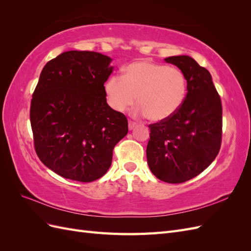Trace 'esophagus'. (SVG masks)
<instances>
[{"label": "esophagus", "instance_id": "esophagus-1", "mask_svg": "<svg viewBox=\"0 0 251 251\" xmlns=\"http://www.w3.org/2000/svg\"><path fill=\"white\" fill-rule=\"evenodd\" d=\"M135 126H136V123H134L132 120H128V128H130V130H133Z\"/></svg>", "mask_w": 251, "mask_h": 251}]
</instances>
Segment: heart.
<instances>
[{
    "instance_id": "b5f03b06",
    "label": "heart",
    "mask_w": 251,
    "mask_h": 251,
    "mask_svg": "<svg viewBox=\"0 0 251 251\" xmlns=\"http://www.w3.org/2000/svg\"><path fill=\"white\" fill-rule=\"evenodd\" d=\"M188 79L179 68L138 60L126 66L121 76L112 75L104 83L110 107L124 112L135 102L137 116L147 115L151 121L170 118L183 104L187 96Z\"/></svg>"
}]
</instances>
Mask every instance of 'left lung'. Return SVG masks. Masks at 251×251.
Returning a JSON list of instances; mask_svg holds the SVG:
<instances>
[{
    "instance_id": "1",
    "label": "left lung",
    "mask_w": 251,
    "mask_h": 251,
    "mask_svg": "<svg viewBox=\"0 0 251 251\" xmlns=\"http://www.w3.org/2000/svg\"><path fill=\"white\" fill-rule=\"evenodd\" d=\"M186 74L188 91L170 118L150 125L147 147L151 172L168 183L198 176L215 160L222 141V103L211 75L187 55L166 57Z\"/></svg>"
}]
</instances>
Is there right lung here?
Instances as JSON below:
<instances>
[{
  "label": "right lung",
  "instance_id": "add662e5",
  "mask_svg": "<svg viewBox=\"0 0 251 251\" xmlns=\"http://www.w3.org/2000/svg\"><path fill=\"white\" fill-rule=\"evenodd\" d=\"M111 58L67 51L45 65L30 105L34 149L59 176L92 182L108 172L113 150L127 134V119L107 103Z\"/></svg>",
  "mask_w": 251,
  "mask_h": 251
}]
</instances>
